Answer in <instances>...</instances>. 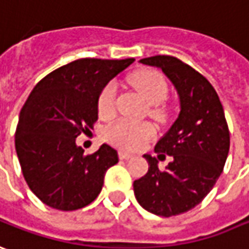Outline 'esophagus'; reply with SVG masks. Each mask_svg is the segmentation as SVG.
Here are the masks:
<instances>
[{
    "label": "esophagus",
    "mask_w": 249,
    "mask_h": 249,
    "mask_svg": "<svg viewBox=\"0 0 249 249\" xmlns=\"http://www.w3.org/2000/svg\"><path fill=\"white\" fill-rule=\"evenodd\" d=\"M119 158L123 160H128L133 158V153H130L127 151H119Z\"/></svg>",
    "instance_id": "1"
}]
</instances>
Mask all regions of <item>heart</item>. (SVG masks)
Segmentation results:
<instances>
[{
    "label": "heart",
    "mask_w": 249,
    "mask_h": 249,
    "mask_svg": "<svg viewBox=\"0 0 249 249\" xmlns=\"http://www.w3.org/2000/svg\"><path fill=\"white\" fill-rule=\"evenodd\" d=\"M128 82L146 100L149 115L156 121L163 122L167 118V109L163 105L168 96V85L164 76L155 70H140L128 76ZM115 85L107 83L97 98V109L101 116H109L115 111ZM105 138L115 145L128 149H138L145 141L155 137V127L148 122H131L118 119L105 127Z\"/></svg>",
    "instance_id": "heart-1"
}]
</instances>
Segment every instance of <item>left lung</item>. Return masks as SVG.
I'll return each instance as SVG.
<instances>
[{"label":"left lung","mask_w":249,"mask_h":249,"mask_svg":"<svg viewBox=\"0 0 249 249\" xmlns=\"http://www.w3.org/2000/svg\"><path fill=\"white\" fill-rule=\"evenodd\" d=\"M140 63L161 68L181 101L177 121L155 146L173 161L159 170L156 158L144 155L148 173L133 183L140 206L167 218L192 210L214 188L229 153V127L213 85L189 64L164 54Z\"/></svg>","instance_id":"1"}]
</instances>
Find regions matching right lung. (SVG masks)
I'll list each match as a JSON object with an SVG mask.
<instances>
[{
	"mask_svg": "<svg viewBox=\"0 0 249 249\" xmlns=\"http://www.w3.org/2000/svg\"><path fill=\"white\" fill-rule=\"evenodd\" d=\"M134 58H79L36 83L20 111L15 146L28 188L46 206L74 211L94 201L118 152L103 144L91 155L75 138L93 128L97 98ZM90 131V130H89Z\"/></svg>",
	"mask_w": 249,
	"mask_h": 249,
	"instance_id": "obj_1",
	"label": "right lung"
}]
</instances>
